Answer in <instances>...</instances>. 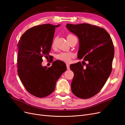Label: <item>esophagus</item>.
I'll return each mask as SVG.
<instances>
[{
  "label": "esophagus",
  "mask_w": 125,
  "mask_h": 125,
  "mask_svg": "<svg viewBox=\"0 0 125 125\" xmlns=\"http://www.w3.org/2000/svg\"><path fill=\"white\" fill-rule=\"evenodd\" d=\"M66 66H67V69L68 70H69L70 69V65H69V64H68V63H67L66 64Z\"/></svg>",
  "instance_id": "1"
}]
</instances>
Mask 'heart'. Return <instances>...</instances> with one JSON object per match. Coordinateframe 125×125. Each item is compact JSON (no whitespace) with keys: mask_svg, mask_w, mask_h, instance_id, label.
I'll return each instance as SVG.
<instances>
[{"mask_svg":"<svg viewBox=\"0 0 125 125\" xmlns=\"http://www.w3.org/2000/svg\"><path fill=\"white\" fill-rule=\"evenodd\" d=\"M74 36L71 35V34H68L67 36V40L70 38L73 37ZM51 46L52 48H54L55 46V40H53L52 42ZM73 56V55L71 53H67V52H61L59 54H58L56 55V58L59 61H61L63 62H70L71 58Z\"/></svg>","mask_w":125,"mask_h":125,"instance_id":"heart-1","label":"heart"}]
</instances>
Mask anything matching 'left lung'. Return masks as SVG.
<instances>
[{
    "instance_id": "1",
    "label": "left lung",
    "mask_w": 125,
    "mask_h": 125,
    "mask_svg": "<svg viewBox=\"0 0 125 125\" xmlns=\"http://www.w3.org/2000/svg\"><path fill=\"white\" fill-rule=\"evenodd\" d=\"M66 27L79 38L77 57L83 58V65L78 62L70 66L74 73L72 92L80 98H90L100 91L111 74L114 56L113 42L108 32L97 26L67 24Z\"/></svg>"
}]
</instances>
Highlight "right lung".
Returning a JSON list of instances; mask_svg holds the SVG:
<instances>
[{
	"label": "right lung",
	"instance_id": "add662e5",
	"mask_svg": "<svg viewBox=\"0 0 125 125\" xmlns=\"http://www.w3.org/2000/svg\"><path fill=\"white\" fill-rule=\"evenodd\" d=\"M45 24L28 29L21 36L18 44V73L25 88L37 97L50 95L55 88L57 81L66 71V64L59 61L51 67H43L42 57H50L55 27Z\"/></svg>",
	"mask_w": 125,
	"mask_h": 125
}]
</instances>
